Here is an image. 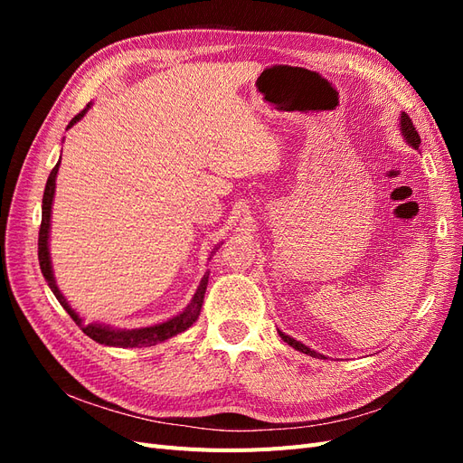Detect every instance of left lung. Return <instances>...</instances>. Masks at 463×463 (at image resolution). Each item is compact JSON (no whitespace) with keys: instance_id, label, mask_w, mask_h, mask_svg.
Instances as JSON below:
<instances>
[{"instance_id":"left-lung-1","label":"left lung","mask_w":463,"mask_h":463,"mask_svg":"<svg viewBox=\"0 0 463 463\" xmlns=\"http://www.w3.org/2000/svg\"><path fill=\"white\" fill-rule=\"evenodd\" d=\"M400 128H402V133H403V137H405V141H408L413 148H419V145H421V138H419V133L415 131V125H413V121L410 119V116L405 114H402V118H400ZM278 334L282 335V340L286 342V344H289L291 347H296L298 352H301V354H307V355H311V357H322L320 354H317V352H313V349H309L307 345H303L301 342H298V340H293V338H289V335H286V334H282L278 330Z\"/></svg>"}]
</instances>
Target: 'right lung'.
Here are the masks:
<instances>
[{"instance_id": "right-lung-1", "label": "right lung", "mask_w": 463, "mask_h": 463, "mask_svg": "<svg viewBox=\"0 0 463 463\" xmlns=\"http://www.w3.org/2000/svg\"><path fill=\"white\" fill-rule=\"evenodd\" d=\"M89 108H90V104L82 111H79V114L71 119V123H69L67 128H71V125H75L82 116H85ZM58 170H60V162L55 164L53 170L50 172V177L46 181V189H44V199H42V223H40V232H38V260H40V270H42V274H44L50 289L53 291V296L58 298L63 309L69 313V317H71L80 326V330L85 332L94 342L104 344V345H116V347H148V345H156L167 338H172V335H177L179 332H185L201 315V307L204 301V291H206V284H208V272L203 276L199 289H197V293H194L193 301L187 305V309L184 313H179L177 317L162 322V325L135 328V330H116V328L102 326V325H82L79 315L71 309V307H69V303L61 296V291L58 289V286H55L52 262H50L48 233H50L52 201H53V191H55V175H58Z\"/></svg>"}]
</instances>
